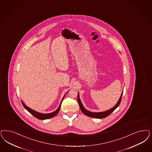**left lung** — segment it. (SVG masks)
Masks as SVG:
<instances>
[{
  "instance_id": "1",
  "label": "left lung",
  "mask_w": 152,
  "mask_h": 152,
  "mask_svg": "<svg viewBox=\"0 0 152 152\" xmlns=\"http://www.w3.org/2000/svg\"><path fill=\"white\" fill-rule=\"evenodd\" d=\"M122 94H123V91H122V94L121 95L120 99L118 100L116 104L113 108H110V110H105L104 112H90L89 110H86L85 108L84 105L82 104V103L81 102V100L80 99L79 93H78V95H77V100H78V103H79V106H80V108L81 110L85 115H88V116L90 117L95 118H105V117L110 115V113H112L119 106V105L120 104L121 101Z\"/></svg>"
}]
</instances>
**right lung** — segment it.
<instances>
[{"mask_svg": "<svg viewBox=\"0 0 152 152\" xmlns=\"http://www.w3.org/2000/svg\"><path fill=\"white\" fill-rule=\"evenodd\" d=\"M68 91H67V92H68ZM67 93L64 95V96H63V98H62V101H61V103H60V104H59V106L58 107V108L57 109L55 110V111H54L53 112L50 113H42L37 112V111L33 110L31 109L30 108H29L28 107L26 106V105L23 103V102H22V104L23 105V106L24 107V108H25L28 112H30V113L32 115H33L34 117H35L37 119H39V120H47V119H49V118H52L53 117H54L56 115H57L59 110L60 108H61V106L62 102V101H63V99H64L65 95L67 94Z\"/></svg>", "mask_w": 152, "mask_h": 152, "instance_id": "obj_1", "label": "right lung"}]
</instances>
